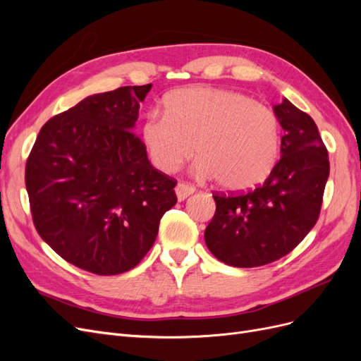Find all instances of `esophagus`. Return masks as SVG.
Segmentation results:
<instances>
[{
  "label": "esophagus",
  "instance_id": "1",
  "mask_svg": "<svg viewBox=\"0 0 361 361\" xmlns=\"http://www.w3.org/2000/svg\"><path fill=\"white\" fill-rule=\"evenodd\" d=\"M195 192V188L190 183H185V182H179L176 185V195H178V200L183 202L187 197H190L191 194Z\"/></svg>",
  "mask_w": 361,
  "mask_h": 361
}]
</instances>
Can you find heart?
Returning a JSON list of instances; mask_svg holds the SVG:
<instances>
[{
    "mask_svg": "<svg viewBox=\"0 0 361 361\" xmlns=\"http://www.w3.org/2000/svg\"><path fill=\"white\" fill-rule=\"evenodd\" d=\"M141 140L155 167L178 171L195 152L197 173L221 187L245 191L264 182L280 155L276 113L251 97L215 87H185L164 97V114L152 113Z\"/></svg>",
    "mask_w": 361,
    "mask_h": 361,
    "instance_id": "b5f03b06",
    "label": "heart"
}]
</instances>
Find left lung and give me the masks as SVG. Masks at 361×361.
<instances>
[{"label":"left lung","mask_w":361,"mask_h":361,"mask_svg":"<svg viewBox=\"0 0 361 361\" xmlns=\"http://www.w3.org/2000/svg\"><path fill=\"white\" fill-rule=\"evenodd\" d=\"M274 113L285 135L268 179L245 194L214 195L204 243L231 267H262L286 256L319 216L330 162L318 126L286 97Z\"/></svg>","instance_id":"8db88e82"}]
</instances>
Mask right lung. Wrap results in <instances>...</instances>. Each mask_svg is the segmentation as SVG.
Returning <instances> with one entry per match:
<instances>
[{
  "label": "right lung",
  "instance_id": "right-lung-1",
  "mask_svg": "<svg viewBox=\"0 0 361 361\" xmlns=\"http://www.w3.org/2000/svg\"><path fill=\"white\" fill-rule=\"evenodd\" d=\"M152 84L85 99L43 125L25 167L32 221L69 264L97 276L133 269L176 204V180L154 169L133 130Z\"/></svg>",
  "mask_w": 361,
  "mask_h": 361
}]
</instances>
